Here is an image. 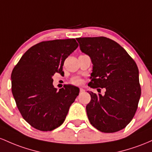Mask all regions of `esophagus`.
Returning a JSON list of instances; mask_svg holds the SVG:
<instances>
[{
    "instance_id": "obj_1",
    "label": "esophagus",
    "mask_w": 152,
    "mask_h": 152,
    "mask_svg": "<svg viewBox=\"0 0 152 152\" xmlns=\"http://www.w3.org/2000/svg\"><path fill=\"white\" fill-rule=\"evenodd\" d=\"M80 93H83V92H85V90L83 89V88H80Z\"/></svg>"
}]
</instances>
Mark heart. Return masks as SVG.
<instances>
[{
  "instance_id": "obj_1",
  "label": "heart",
  "mask_w": 152,
  "mask_h": 152,
  "mask_svg": "<svg viewBox=\"0 0 152 152\" xmlns=\"http://www.w3.org/2000/svg\"><path fill=\"white\" fill-rule=\"evenodd\" d=\"M72 83L73 84H75V85H78V84H80L81 83V80L80 79L79 77H75L72 80Z\"/></svg>"
}]
</instances>
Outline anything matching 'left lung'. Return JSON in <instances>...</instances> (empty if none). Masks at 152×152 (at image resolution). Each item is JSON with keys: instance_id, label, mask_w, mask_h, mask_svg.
<instances>
[{"instance_id": "left-lung-1", "label": "left lung", "mask_w": 152, "mask_h": 152, "mask_svg": "<svg viewBox=\"0 0 152 152\" xmlns=\"http://www.w3.org/2000/svg\"><path fill=\"white\" fill-rule=\"evenodd\" d=\"M76 39L80 50L93 63L88 86L105 89L103 95L89 92L91 100L86 111L90 124L101 132L121 131L134 118L141 97L137 65L112 39L104 37Z\"/></svg>"}]
</instances>
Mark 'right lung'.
<instances>
[{
  "mask_svg": "<svg viewBox=\"0 0 152 152\" xmlns=\"http://www.w3.org/2000/svg\"><path fill=\"white\" fill-rule=\"evenodd\" d=\"M75 39L42 42L28 49L13 68L11 90L22 117L39 131H52L65 120L80 89L64 85L59 91L52 77L63 75L62 66L77 48Z\"/></svg>",
  "mask_w": 152,
  "mask_h": 152,
  "instance_id": "obj_1",
  "label": "right lung"
}]
</instances>
